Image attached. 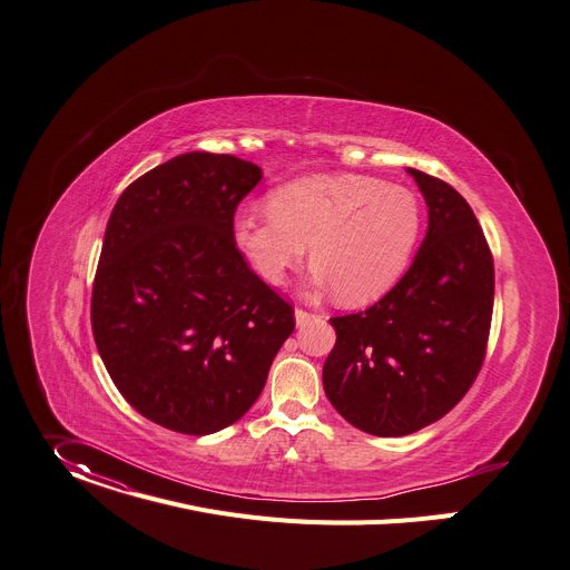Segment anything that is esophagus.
<instances>
[{
	"mask_svg": "<svg viewBox=\"0 0 570 570\" xmlns=\"http://www.w3.org/2000/svg\"><path fill=\"white\" fill-rule=\"evenodd\" d=\"M312 318H314V314L304 312V308H295V325H297V327H304Z\"/></svg>",
	"mask_w": 570,
	"mask_h": 570,
	"instance_id": "34e87169",
	"label": "esophagus"
}]
</instances>
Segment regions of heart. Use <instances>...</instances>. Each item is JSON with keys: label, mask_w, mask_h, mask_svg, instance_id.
Wrapping results in <instances>:
<instances>
[{"label": "heart", "mask_w": 570, "mask_h": 570, "mask_svg": "<svg viewBox=\"0 0 570 570\" xmlns=\"http://www.w3.org/2000/svg\"><path fill=\"white\" fill-rule=\"evenodd\" d=\"M268 209H240L232 225L254 273L279 286L312 245V282L334 286L352 306L382 297L400 279L421 234L413 193L364 175L293 179L268 195Z\"/></svg>", "instance_id": "b5f03b06"}]
</instances>
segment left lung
<instances>
[{
	"label": "left lung",
	"mask_w": 570,
	"mask_h": 570,
	"mask_svg": "<svg viewBox=\"0 0 570 570\" xmlns=\"http://www.w3.org/2000/svg\"><path fill=\"white\" fill-rule=\"evenodd\" d=\"M428 204V234L406 275L371 308L332 318L325 395L373 436L439 421L475 382L493 314V258L452 186L406 168Z\"/></svg>",
	"instance_id": "obj_1"
}]
</instances>
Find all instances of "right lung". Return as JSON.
Segmentation results:
<instances>
[{"label":"right lung","instance_id":"1","mask_svg":"<svg viewBox=\"0 0 570 570\" xmlns=\"http://www.w3.org/2000/svg\"><path fill=\"white\" fill-rule=\"evenodd\" d=\"M262 177L232 154L186 151L127 186L109 218L92 336L122 397L173 432L243 419L295 330L234 243L236 206Z\"/></svg>","mask_w":570,"mask_h":570}]
</instances>
